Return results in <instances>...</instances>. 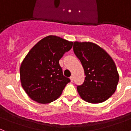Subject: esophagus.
Returning <instances> with one entry per match:
<instances>
[{
	"instance_id": "34e87169",
	"label": "esophagus",
	"mask_w": 131,
	"mask_h": 131,
	"mask_svg": "<svg viewBox=\"0 0 131 131\" xmlns=\"http://www.w3.org/2000/svg\"><path fill=\"white\" fill-rule=\"evenodd\" d=\"M70 80H71V82H73V81H74V77L72 76H71V77H70Z\"/></svg>"
}]
</instances>
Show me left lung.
<instances>
[{"instance_id":"left-lung-1","label":"left lung","mask_w":131,"mask_h":131,"mask_svg":"<svg viewBox=\"0 0 131 131\" xmlns=\"http://www.w3.org/2000/svg\"><path fill=\"white\" fill-rule=\"evenodd\" d=\"M75 55L84 69V83L77 86L82 100L87 103H103L113 95L116 89L119 74L111 57L96 44L75 41Z\"/></svg>"}]
</instances>
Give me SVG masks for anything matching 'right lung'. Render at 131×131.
<instances>
[{"label": "right lung", "mask_w": 131, "mask_h": 131, "mask_svg": "<svg viewBox=\"0 0 131 131\" xmlns=\"http://www.w3.org/2000/svg\"><path fill=\"white\" fill-rule=\"evenodd\" d=\"M73 42L49 35L37 42L23 59L20 67V79L23 89L32 100L48 104L61 95L70 82L59 65Z\"/></svg>", "instance_id": "right-lung-1"}]
</instances>
